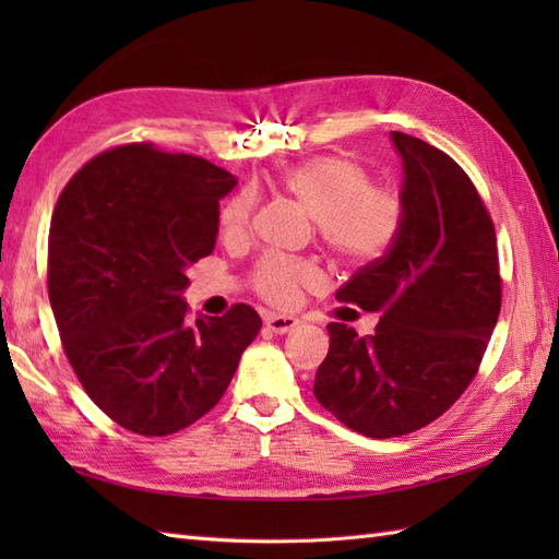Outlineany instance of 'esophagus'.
I'll return each instance as SVG.
<instances>
[{
    "instance_id": "34e87169",
    "label": "esophagus",
    "mask_w": 559,
    "mask_h": 559,
    "mask_svg": "<svg viewBox=\"0 0 559 559\" xmlns=\"http://www.w3.org/2000/svg\"><path fill=\"white\" fill-rule=\"evenodd\" d=\"M298 324H300L298 319L290 314H269L266 317V329L273 331V334H288V331H293Z\"/></svg>"
}]
</instances>
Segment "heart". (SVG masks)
<instances>
[{"label": "heart", "instance_id": "heart-1", "mask_svg": "<svg viewBox=\"0 0 559 559\" xmlns=\"http://www.w3.org/2000/svg\"><path fill=\"white\" fill-rule=\"evenodd\" d=\"M278 182L314 218L329 254L346 266H367L382 259L406 223V199L399 189L372 185L358 160L338 153L295 163L283 170ZM252 211L254 197L249 192L225 201L218 213L225 242L245 240ZM319 281L317 266L286 257H264L249 276L259 298L278 307L295 305L302 288H314Z\"/></svg>", "mask_w": 559, "mask_h": 559}]
</instances>
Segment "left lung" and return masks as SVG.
<instances>
[{
  "label": "left lung",
  "mask_w": 559,
  "mask_h": 559,
  "mask_svg": "<svg viewBox=\"0 0 559 559\" xmlns=\"http://www.w3.org/2000/svg\"><path fill=\"white\" fill-rule=\"evenodd\" d=\"M403 160L406 223L389 252L336 293L379 312L372 336L331 322L314 396L343 425L389 439L454 406L476 377L502 307L500 259L488 209L444 151L391 132Z\"/></svg>",
  "instance_id": "8db88e82"
}]
</instances>
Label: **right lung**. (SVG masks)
Returning <instances> with one entry per match:
<instances>
[{
    "mask_svg": "<svg viewBox=\"0 0 559 559\" xmlns=\"http://www.w3.org/2000/svg\"><path fill=\"white\" fill-rule=\"evenodd\" d=\"M235 177L148 141L71 177L47 237V293L62 348L91 401L144 437L185 430L223 399L261 329L245 302L189 322L187 269L213 252Z\"/></svg>",
    "mask_w": 559,
    "mask_h": 559,
    "instance_id": "add662e5",
    "label": "right lung"
}]
</instances>
